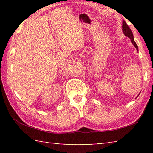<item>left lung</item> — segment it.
Masks as SVG:
<instances>
[{
    "label": "left lung",
    "instance_id": "8db88e82",
    "mask_svg": "<svg viewBox=\"0 0 153 153\" xmlns=\"http://www.w3.org/2000/svg\"><path fill=\"white\" fill-rule=\"evenodd\" d=\"M123 25H122V30H123V33L125 35V36L128 37L129 39H130L131 41V43L133 45H134L135 47L136 48V49L138 50V47L137 44L135 43V42L134 41V35H133V33L131 30V29L129 27L128 25L126 24V22L125 21H123Z\"/></svg>",
    "mask_w": 153,
    "mask_h": 153
}]
</instances>
